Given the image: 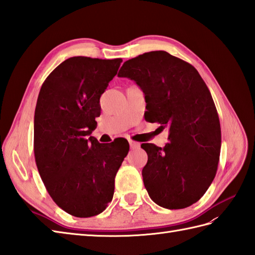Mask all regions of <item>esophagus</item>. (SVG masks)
<instances>
[{
  "label": "esophagus",
  "mask_w": 255,
  "mask_h": 255,
  "mask_svg": "<svg viewBox=\"0 0 255 255\" xmlns=\"http://www.w3.org/2000/svg\"><path fill=\"white\" fill-rule=\"evenodd\" d=\"M128 143H129V147H131L132 149L138 148V147L140 146V144H139V143H137V142H134V140H128Z\"/></svg>",
  "instance_id": "obj_1"
}]
</instances>
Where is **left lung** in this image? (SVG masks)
Listing matches in <instances>:
<instances>
[{"instance_id": "left-lung-1", "label": "left lung", "mask_w": 255, "mask_h": 255, "mask_svg": "<svg viewBox=\"0 0 255 255\" xmlns=\"http://www.w3.org/2000/svg\"><path fill=\"white\" fill-rule=\"evenodd\" d=\"M118 76L131 78L143 90L146 120L169 128L170 142L162 148L142 144L148 156L142 175L150 199L168 209L194 204L216 175L222 143L205 82L193 65L166 51L126 61Z\"/></svg>"}]
</instances>
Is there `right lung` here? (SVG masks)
<instances>
[{
    "label": "right lung",
    "instance_id": "obj_1",
    "mask_svg": "<svg viewBox=\"0 0 255 255\" xmlns=\"http://www.w3.org/2000/svg\"><path fill=\"white\" fill-rule=\"evenodd\" d=\"M121 62L73 56L50 73L38 96L36 165L55 204L72 216L86 218L105 211L128 152V140L105 145L89 136L97 127L101 95Z\"/></svg>",
    "mask_w": 255,
    "mask_h": 255
}]
</instances>
